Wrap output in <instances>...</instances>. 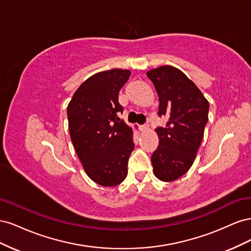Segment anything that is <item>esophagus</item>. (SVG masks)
<instances>
[{
    "label": "esophagus",
    "mask_w": 251,
    "mask_h": 251,
    "mask_svg": "<svg viewBox=\"0 0 251 251\" xmlns=\"http://www.w3.org/2000/svg\"><path fill=\"white\" fill-rule=\"evenodd\" d=\"M139 130L141 132H147L149 130V125H142V126H139Z\"/></svg>",
    "instance_id": "1"
}]
</instances>
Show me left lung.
<instances>
[{
  "mask_svg": "<svg viewBox=\"0 0 251 251\" xmlns=\"http://www.w3.org/2000/svg\"><path fill=\"white\" fill-rule=\"evenodd\" d=\"M159 96V116L169 121L156 133L159 146L151 155L155 176L161 181L177 180L191 169L208 121L209 103L186 75L172 66L147 72Z\"/></svg>",
  "mask_w": 251,
  "mask_h": 251,
  "instance_id": "1",
  "label": "left lung"
}]
</instances>
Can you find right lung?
Here are the masks:
<instances>
[{
	"label": "right lung",
	"mask_w": 251,
	"mask_h": 251,
	"mask_svg": "<svg viewBox=\"0 0 251 251\" xmlns=\"http://www.w3.org/2000/svg\"><path fill=\"white\" fill-rule=\"evenodd\" d=\"M131 71L112 69L83 81L68 104L69 132L88 176L102 186H115L127 175L134 150L133 130L118 117V94Z\"/></svg>",
	"instance_id": "obj_1"
}]
</instances>
